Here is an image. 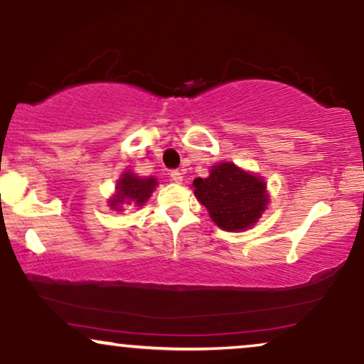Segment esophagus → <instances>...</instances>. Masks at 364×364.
Returning a JSON list of instances; mask_svg holds the SVG:
<instances>
[{
  "label": "esophagus",
  "instance_id": "obj_1",
  "mask_svg": "<svg viewBox=\"0 0 364 364\" xmlns=\"http://www.w3.org/2000/svg\"><path fill=\"white\" fill-rule=\"evenodd\" d=\"M169 178H171V181H173V183H181L183 181V173H179V171H171Z\"/></svg>",
  "mask_w": 364,
  "mask_h": 364
}]
</instances>
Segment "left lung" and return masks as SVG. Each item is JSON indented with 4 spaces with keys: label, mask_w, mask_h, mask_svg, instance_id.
<instances>
[{
    "label": "left lung",
    "mask_w": 364,
    "mask_h": 364,
    "mask_svg": "<svg viewBox=\"0 0 364 364\" xmlns=\"http://www.w3.org/2000/svg\"><path fill=\"white\" fill-rule=\"evenodd\" d=\"M193 186L196 198L224 231L248 229L269 203L262 178L236 168L232 162L214 166L210 176L196 178Z\"/></svg>",
    "instance_id": "left-lung-1"
}]
</instances>
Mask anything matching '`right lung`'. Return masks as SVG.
<instances>
[{
  "label": "right lung",
  "mask_w": 364,
  "mask_h": 364,
  "mask_svg": "<svg viewBox=\"0 0 364 364\" xmlns=\"http://www.w3.org/2000/svg\"><path fill=\"white\" fill-rule=\"evenodd\" d=\"M156 178H145L141 179L132 173H124L123 178L118 181L116 186V195L109 200L111 207L116 210H121V203H136V205H144L149 200L150 193L156 188Z\"/></svg>",
  "instance_id": "1"
}]
</instances>
